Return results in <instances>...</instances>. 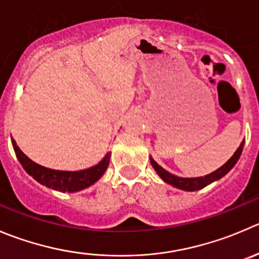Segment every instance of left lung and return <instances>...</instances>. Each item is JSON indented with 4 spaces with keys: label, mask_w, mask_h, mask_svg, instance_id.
I'll use <instances>...</instances> for the list:
<instances>
[{
    "label": "left lung",
    "mask_w": 259,
    "mask_h": 259,
    "mask_svg": "<svg viewBox=\"0 0 259 259\" xmlns=\"http://www.w3.org/2000/svg\"><path fill=\"white\" fill-rule=\"evenodd\" d=\"M243 145H244V142H242V144L239 145V148L237 149V152L233 154V157L230 158V159L228 160L224 165H222L219 169H217L215 172L210 173V175L205 176V177H197V178L177 177V176L170 175L169 172H167L165 169H163V168L160 167V165L158 164V163L155 162L153 158H150V164L153 165V168L155 169V172L159 175V177L162 178L164 182L169 183V185L175 186V187H177V188H181V190L197 191V190H201V188H204L205 186L210 185L211 182H214V181L219 180V178H222L223 176L227 175V173L229 172L233 167H234L235 163L238 162V159H239L240 154H242Z\"/></svg>",
    "instance_id": "1"
}]
</instances>
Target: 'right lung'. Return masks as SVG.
<instances>
[{"instance_id": "1", "label": "right lung", "mask_w": 259, "mask_h": 259, "mask_svg": "<svg viewBox=\"0 0 259 259\" xmlns=\"http://www.w3.org/2000/svg\"><path fill=\"white\" fill-rule=\"evenodd\" d=\"M12 145H14L17 159L20 160L24 169L30 176H32V178H35L41 185L53 188V190L60 191V192H76V191L83 190V188L94 185L105 173L110 163V157H111V154L107 153L106 157L99 164L89 168V169L78 170V172H63V170L49 169V168L41 167L32 162L19 149L14 139H12Z\"/></svg>"}]
</instances>
